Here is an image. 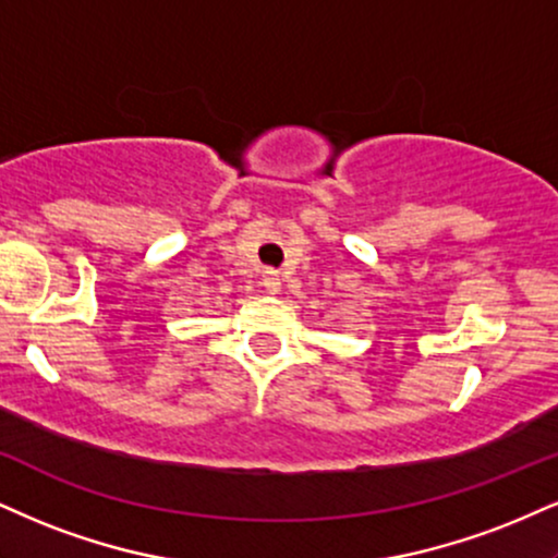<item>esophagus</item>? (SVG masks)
<instances>
[{
  "label": "esophagus",
  "mask_w": 558,
  "mask_h": 558,
  "mask_svg": "<svg viewBox=\"0 0 558 558\" xmlns=\"http://www.w3.org/2000/svg\"><path fill=\"white\" fill-rule=\"evenodd\" d=\"M262 288H265L267 293H278L280 291V275L275 270H265V275H262Z\"/></svg>",
  "instance_id": "1"
}]
</instances>
